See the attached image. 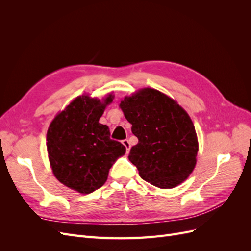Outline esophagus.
Listing matches in <instances>:
<instances>
[{
    "instance_id": "obj_1",
    "label": "esophagus",
    "mask_w": 251,
    "mask_h": 251,
    "mask_svg": "<svg viewBox=\"0 0 251 251\" xmlns=\"http://www.w3.org/2000/svg\"><path fill=\"white\" fill-rule=\"evenodd\" d=\"M123 144H124V146L126 147V151H130V149H131V143H130V141H128L127 139H126V140H124V141H123Z\"/></svg>"
}]
</instances>
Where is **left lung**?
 Returning <instances> with one entry per match:
<instances>
[{
    "label": "left lung",
    "mask_w": 251,
    "mask_h": 251,
    "mask_svg": "<svg viewBox=\"0 0 251 251\" xmlns=\"http://www.w3.org/2000/svg\"><path fill=\"white\" fill-rule=\"evenodd\" d=\"M138 138L128 155L140 177L159 188H174L188 178L197 163L199 142L187 112L172 97L142 88L119 103Z\"/></svg>",
    "instance_id": "1"
}]
</instances>
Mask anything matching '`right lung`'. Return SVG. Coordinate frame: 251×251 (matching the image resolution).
Returning a JSON list of instances; mask_svg holds the SVG:
<instances>
[{
    "label": "right lung",
    "mask_w": 251,
    "mask_h": 251,
    "mask_svg": "<svg viewBox=\"0 0 251 251\" xmlns=\"http://www.w3.org/2000/svg\"><path fill=\"white\" fill-rule=\"evenodd\" d=\"M114 100L89 94L75 97L56 114L47 131V151L55 178L73 191L87 195L101 187L117 159L126 154L123 143L110 139L108 126L100 124Z\"/></svg>",
    "instance_id": "1"
}]
</instances>
